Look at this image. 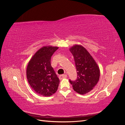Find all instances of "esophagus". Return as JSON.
Returning <instances> with one entry per match:
<instances>
[{"label":"esophagus","mask_w":125,"mask_h":125,"mask_svg":"<svg viewBox=\"0 0 125 125\" xmlns=\"http://www.w3.org/2000/svg\"><path fill=\"white\" fill-rule=\"evenodd\" d=\"M67 77V74H62V75H60V76L59 77V78L60 80H62L63 79H65Z\"/></svg>","instance_id":"esophagus-1"}]
</instances>
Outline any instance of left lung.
<instances>
[{"label":"left lung","instance_id":"1","mask_svg":"<svg viewBox=\"0 0 125 125\" xmlns=\"http://www.w3.org/2000/svg\"><path fill=\"white\" fill-rule=\"evenodd\" d=\"M74 57L77 71V79L69 82L74 91L84 94L94 88L100 76L99 66L86 49L81 45L75 44L69 48Z\"/></svg>","mask_w":125,"mask_h":125}]
</instances>
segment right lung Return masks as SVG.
Here are the masks:
<instances>
[{"mask_svg": "<svg viewBox=\"0 0 125 125\" xmlns=\"http://www.w3.org/2000/svg\"><path fill=\"white\" fill-rule=\"evenodd\" d=\"M58 47L45 46L37 51L29 61L26 77L34 91L50 96L58 89L59 80L51 66V57Z\"/></svg>", "mask_w": 125, "mask_h": 125, "instance_id": "1", "label": "right lung"}]
</instances>
